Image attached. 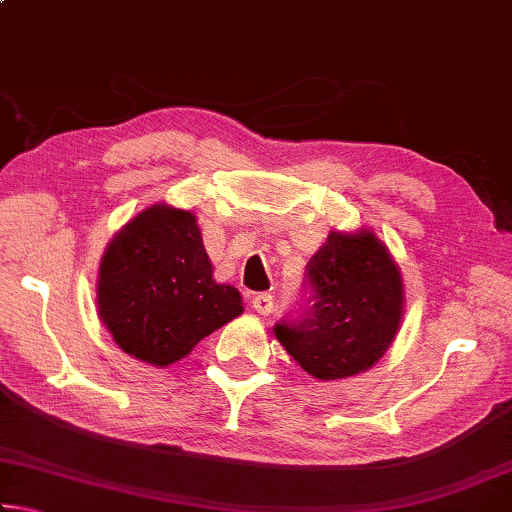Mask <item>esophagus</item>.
Here are the masks:
<instances>
[{"instance_id":"1","label":"esophagus","mask_w":512,"mask_h":512,"mask_svg":"<svg viewBox=\"0 0 512 512\" xmlns=\"http://www.w3.org/2000/svg\"><path fill=\"white\" fill-rule=\"evenodd\" d=\"M253 309L259 316H268L273 311V296L271 293H257L253 296Z\"/></svg>"}]
</instances>
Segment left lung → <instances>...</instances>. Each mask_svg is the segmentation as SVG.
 Wrapping results in <instances>:
<instances>
[{
  "label": "left lung",
  "instance_id": "obj_1",
  "mask_svg": "<svg viewBox=\"0 0 512 512\" xmlns=\"http://www.w3.org/2000/svg\"><path fill=\"white\" fill-rule=\"evenodd\" d=\"M307 268L314 302L298 323L275 325L277 341L318 381L370 370L404 316L402 271L391 250L368 228L332 230Z\"/></svg>",
  "mask_w": 512,
  "mask_h": 512
}]
</instances>
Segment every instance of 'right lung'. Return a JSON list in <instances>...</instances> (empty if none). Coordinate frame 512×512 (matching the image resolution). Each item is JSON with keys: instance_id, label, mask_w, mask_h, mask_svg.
Listing matches in <instances>:
<instances>
[{"instance_id": "add662e5", "label": "right lung", "mask_w": 512, "mask_h": 512, "mask_svg": "<svg viewBox=\"0 0 512 512\" xmlns=\"http://www.w3.org/2000/svg\"><path fill=\"white\" fill-rule=\"evenodd\" d=\"M97 314L126 354L167 368L244 314V302L235 287L214 280L194 212L155 203L106 246Z\"/></svg>"}]
</instances>
